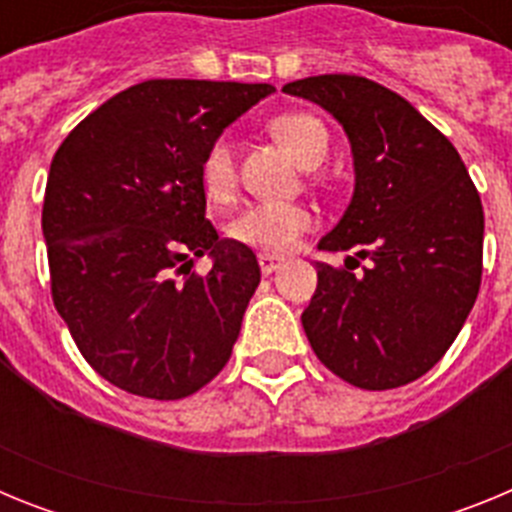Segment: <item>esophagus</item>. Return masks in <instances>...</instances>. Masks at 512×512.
Instances as JSON below:
<instances>
[{
	"instance_id": "34e87169",
	"label": "esophagus",
	"mask_w": 512,
	"mask_h": 512,
	"mask_svg": "<svg viewBox=\"0 0 512 512\" xmlns=\"http://www.w3.org/2000/svg\"><path fill=\"white\" fill-rule=\"evenodd\" d=\"M284 259H279V256H274V253H259V266L264 274H271V271H277L279 266H282Z\"/></svg>"
}]
</instances>
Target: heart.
<instances>
[{
	"label": "heart",
	"mask_w": 512,
	"mask_h": 512,
	"mask_svg": "<svg viewBox=\"0 0 512 512\" xmlns=\"http://www.w3.org/2000/svg\"><path fill=\"white\" fill-rule=\"evenodd\" d=\"M271 133L282 140L305 169L323 164L328 156V130L315 115L289 112L271 122ZM200 182L212 202L230 200L235 189V153L228 138L212 140L202 156ZM315 225L305 205L292 202H251L228 223V235L235 243L261 248L266 253H284L295 248L300 235Z\"/></svg>",
	"instance_id": "b5f03b06"
}]
</instances>
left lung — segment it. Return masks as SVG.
<instances>
[{
    "mask_svg": "<svg viewBox=\"0 0 512 512\" xmlns=\"http://www.w3.org/2000/svg\"><path fill=\"white\" fill-rule=\"evenodd\" d=\"M343 125L354 197L320 251L356 248L364 274L318 264L302 312L312 351L361 390L415 382L441 361L477 300L485 212L467 166L408 99L364 76L284 84Z\"/></svg>",
    "mask_w": 512,
    "mask_h": 512,
    "instance_id": "1",
    "label": "left lung"
}]
</instances>
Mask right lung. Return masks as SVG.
Instances as JSON below:
<instances>
[{"label": "right lung", "mask_w": 512, "mask_h": 512, "mask_svg": "<svg viewBox=\"0 0 512 512\" xmlns=\"http://www.w3.org/2000/svg\"><path fill=\"white\" fill-rule=\"evenodd\" d=\"M271 92L143 81L84 117L53 156L43 202L53 305L94 372L130 395L182 400L228 364L261 269L205 217L200 164ZM205 252L213 269L189 275L188 256Z\"/></svg>", "instance_id": "right-lung-1"}]
</instances>
